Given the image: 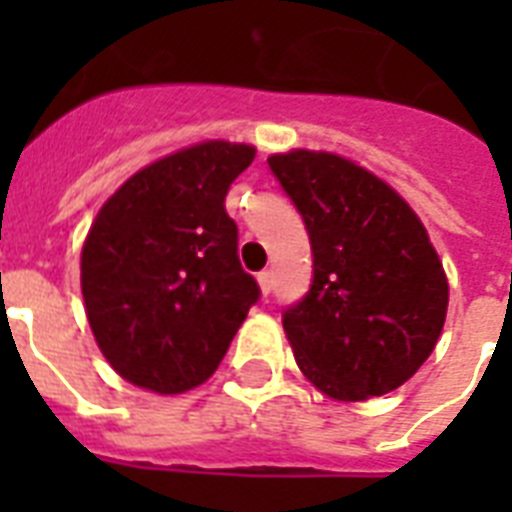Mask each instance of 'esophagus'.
Masks as SVG:
<instances>
[{
    "label": "esophagus",
    "mask_w": 512,
    "mask_h": 512,
    "mask_svg": "<svg viewBox=\"0 0 512 512\" xmlns=\"http://www.w3.org/2000/svg\"><path fill=\"white\" fill-rule=\"evenodd\" d=\"M257 284H260V292H263V295H271V289H273V273H271V271L257 273Z\"/></svg>",
    "instance_id": "obj_1"
}]
</instances>
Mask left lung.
<instances>
[{"instance_id": "1", "label": "left lung", "mask_w": 512, "mask_h": 512, "mask_svg": "<svg viewBox=\"0 0 512 512\" xmlns=\"http://www.w3.org/2000/svg\"><path fill=\"white\" fill-rule=\"evenodd\" d=\"M311 236L313 284L284 311L297 366L337 401L385 396L444 329L449 284L414 209L364 167L327 151L268 156Z\"/></svg>"}]
</instances>
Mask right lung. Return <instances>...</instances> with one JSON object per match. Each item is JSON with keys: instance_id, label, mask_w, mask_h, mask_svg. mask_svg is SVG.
Wrapping results in <instances>:
<instances>
[{"instance_id": "right-lung-1", "label": "right lung", "mask_w": 512, "mask_h": 512, "mask_svg": "<svg viewBox=\"0 0 512 512\" xmlns=\"http://www.w3.org/2000/svg\"><path fill=\"white\" fill-rule=\"evenodd\" d=\"M255 159L207 140L148 164L100 207L82 247L92 335L116 374L162 396L209 380L260 300L225 193Z\"/></svg>"}]
</instances>
